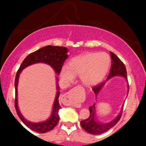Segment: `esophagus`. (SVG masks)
<instances>
[{"instance_id":"esophagus-1","label":"esophagus","mask_w":146,"mask_h":146,"mask_svg":"<svg viewBox=\"0 0 146 146\" xmlns=\"http://www.w3.org/2000/svg\"><path fill=\"white\" fill-rule=\"evenodd\" d=\"M73 90H70V91H68V93H66V94H64L62 96V98H64V99H66V98H69L70 96H71V95L72 94V93H73ZM68 104L69 105H72V106H75L77 104L76 102H75L74 100H71V101L69 102V103H68Z\"/></svg>"}]
</instances>
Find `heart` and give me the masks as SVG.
Instances as JSON below:
<instances>
[{
    "mask_svg": "<svg viewBox=\"0 0 146 146\" xmlns=\"http://www.w3.org/2000/svg\"><path fill=\"white\" fill-rule=\"evenodd\" d=\"M110 64V58L106 53H88L72 58L68 66L61 68L60 76L64 83L71 82L75 75L86 86H94L103 80Z\"/></svg>",
    "mask_w": 146,
    "mask_h": 146,
    "instance_id": "obj_1",
    "label": "heart"
}]
</instances>
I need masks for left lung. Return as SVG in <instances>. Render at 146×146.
I'll return each instance as SVG.
<instances>
[{
    "label": "left lung",
    "instance_id": "8db88e82",
    "mask_svg": "<svg viewBox=\"0 0 146 146\" xmlns=\"http://www.w3.org/2000/svg\"><path fill=\"white\" fill-rule=\"evenodd\" d=\"M110 58H111V68H110V73L108 75L106 81H108L109 79L115 76H121L124 78L126 81H128V79H127V71L124 64L122 62L121 60L115 53H113V52H110ZM106 82H103L93 87V90L95 93L96 97L98 96L99 92L102 89L104 85L105 84ZM128 91L129 86L128 83ZM123 105L122 106L120 113H119V115L114 119L113 121L104 123H101V122L98 121V120H97L96 113H95V103H94L93 106L89 107V117L86 119L81 121L80 124H81L82 127L85 131L91 134V135H100V134L104 133V132H106L109 129L113 128L114 125H116L117 122L119 121L121 116L122 111H123Z\"/></svg>",
    "mask_w": 146,
    "mask_h": 146
}]
</instances>
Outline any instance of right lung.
<instances>
[{
	"mask_svg": "<svg viewBox=\"0 0 146 146\" xmlns=\"http://www.w3.org/2000/svg\"><path fill=\"white\" fill-rule=\"evenodd\" d=\"M68 48L64 46H56L48 45V46H44V47L40 48L37 51L30 53L25 58L22 62L19 69L16 73V79H15V90H16V98H15V108H16V113H17L18 117L21 119V121L25 123L26 126L29 128L31 130L36 131L39 133H45L47 132L52 129L56 127L59 121V110L61 108L59 104L60 91L59 86L58 85V78L56 77V84H57V93L56 96L55 98V101L53 102V108L51 116L48 117V119L44 121L38 122V123H33L28 120H27L23 116L18 106V79L21 73L24 68L27 66L32 65L33 64L36 63H44L48 64L53 68L57 75H59L61 71V68L62 67L64 62L68 58Z\"/></svg>",
	"mask_w": 146,
	"mask_h": 146,
	"instance_id": "add662e5",
	"label": "right lung"
}]
</instances>
